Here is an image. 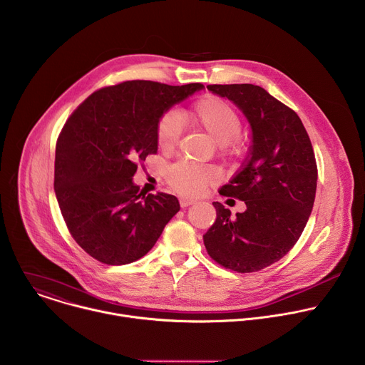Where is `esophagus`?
Returning <instances> with one entry per match:
<instances>
[{
    "label": "esophagus",
    "mask_w": 365,
    "mask_h": 365,
    "mask_svg": "<svg viewBox=\"0 0 365 365\" xmlns=\"http://www.w3.org/2000/svg\"><path fill=\"white\" fill-rule=\"evenodd\" d=\"M195 201L194 200H191V198H187V197H182V198H180V205L182 207V208H185V207H188V205H191V204H194Z\"/></svg>",
    "instance_id": "34e87169"
}]
</instances>
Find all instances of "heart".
Masks as SVG:
<instances>
[{"label":"heart","instance_id":"b5f03b06","mask_svg":"<svg viewBox=\"0 0 365 365\" xmlns=\"http://www.w3.org/2000/svg\"><path fill=\"white\" fill-rule=\"evenodd\" d=\"M180 119L204 130L225 151L237 150V136L242 132L239 113L223 99L204 96L180 113ZM174 113L164 115L157 125V140L160 148L171 151L181 136V122ZM165 180L170 187L188 197L200 195L208 185L218 180L212 167L177 163L165 170Z\"/></svg>","mask_w":365,"mask_h":365}]
</instances>
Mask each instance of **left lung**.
I'll use <instances>...</instances> for the list:
<instances>
[{"label": "left lung", "mask_w": 365, "mask_h": 365, "mask_svg": "<svg viewBox=\"0 0 365 365\" xmlns=\"http://www.w3.org/2000/svg\"><path fill=\"white\" fill-rule=\"evenodd\" d=\"M207 89L243 112L252 145L243 168L220 190L245 201L246 210L232 217L222 202H212L217 218L204 245L222 266L257 272L292 249L308 223L318 180L312 143L299 116L263 88L243 83Z\"/></svg>", "instance_id": "obj_1"}]
</instances>
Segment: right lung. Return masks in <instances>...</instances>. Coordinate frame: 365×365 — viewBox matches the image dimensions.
Instances as JSON below:
<instances>
[{
    "label": "right lung",
    "instance_id": "right-lung-1",
    "mask_svg": "<svg viewBox=\"0 0 365 365\" xmlns=\"http://www.w3.org/2000/svg\"><path fill=\"white\" fill-rule=\"evenodd\" d=\"M202 89L123 82L92 93L67 119L56 145L54 191L70 235L96 260L140 259L180 211L175 195H145L132 177L136 161L157 153L164 113Z\"/></svg>",
    "mask_w": 365,
    "mask_h": 365
}]
</instances>
